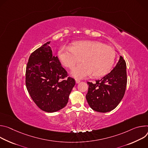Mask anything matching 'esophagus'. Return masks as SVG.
I'll return each instance as SVG.
<instances>
[{"instance_id":"obj_1","label":"esophagus","mask_w":148,"mask_h":148,"mask_svg":"<svg viewBox=\"0 0 148 148\" xmlns=\"http://www.w3.org/2000/svg\"><path fill=\"white\" fill-rule=\"evenodd\" d=\"M75 81H76V84H79L80 82V80L79 79H76Z\"/></svg>"}]
</instances>
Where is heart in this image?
Masks as SVG:
<instances>
[{
  "instance_id": "1",
  "label": "heart",
  "mask_w": 148,
  "mask_h": 148,
  "mask_svg": "<svg viewBox=\"0 0 148 148\" xmlns=\"http://www.w3.org/2000/svg\"><path fill=\"white\" fill-rule=\"evenodd\" d=\"M58 56L62 63L72 69L82 59L83 64L74 68L71 74L76 78L93 75L102 76L110 69L114 62L113 49L104 43L94 40H82L75 42L72 47L63 46Z\"/></svg>"
}]
</instances>
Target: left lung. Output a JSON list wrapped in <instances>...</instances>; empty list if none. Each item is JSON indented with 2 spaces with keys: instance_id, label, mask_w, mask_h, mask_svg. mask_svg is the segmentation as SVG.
Returning <instances> with one entry per match:
<instances>
[{
  "instance_id": "1",
  "label": "left lung",
  "mask_w": 148,
  "mask_h": 148,
  "mask_svg": "<svg viewBox=\"0 0 148 148\" xmlns=\"http://www.w3.org/2000/svg\"><path fill=\"white\" fill-rule=\"evenodd\" d=\"M89 88L86 95L87 102L94 110L106 113L115 108L125 95L126 84V64L120 56L116 65L111 72L96 80V84L88 82Z\"/></svg>"
}]
</instances>
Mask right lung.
<instances>
[{
	"mask_svg": "<svg viewBox=\"0 0 148 148\" xmlns=\"http://www.w3.org/2000/svg\"><path fill=\"white\" fill-rule=\"evenodd\" d=\"M51 42L32 53L26 70V86L34 102L42 110L55 112L67 105L75 85V79L67 77L57 56L52 55Z\"/></svg>",
	"mask_w": 148,
	"mask_h": 148,
	"instance_id": "add662e5",
	"label": "right lung"
}]
</instances>
